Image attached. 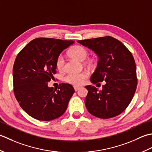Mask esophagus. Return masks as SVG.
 Here are the masks:
<instances>
[{
  "label": "esophagus",
  "instance_id": "1",
  "mask_svg": "<svg viewBox=\"0 0 152 152\" xmlns=\"http://www.w3.org/2000/svg\"><path fill=\"white\" fill-rule=\"evenodd\" d=\"M79 86H74V89H75V91H78V90L79 89Z\"/></svg>",
  "mask_w": 152,
  "mask_h": 152
}]
</instances>
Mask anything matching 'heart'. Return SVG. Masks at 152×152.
Instances as JSON below:
<instances>
[{
	"label": "heart",
	"mask_w": 152,
	"mask_h": 152,
	"mask_svg": "<svg viewBox=\"0 0 152 152\" xmlns=\"http://www.w3.org/2000/svg\"><path fill=\"white\" fill-rule=\"evenodd\" d=\"M69 54L71 56L75 58L80 61L85 60L88 56V52L82 46L76 45L70 49ZM56 67L60 72L65 69V59L62 54H60L56 60ZM88 73L86 71L79 73H69L64 77V80L67 83L73 86H79L83 85L86 79L88 78Z\"/></svg>",
	"instance_id": "b5f03b06"
}]
</instances>
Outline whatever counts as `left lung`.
Returning a JSON list of instances; mask_svg holds the SVG:
<instances>
[{"label": "left lung", "instance_id": "left-lung-1", "mask_svg": "<svg viewBox=\"0 0 152 152\" xmlns=\"http://www.w3.org/2000/svg\"><path fill=\"white\" fill-rule=\"evenodd\" d=\"M77 42L94 51L99 57L91 78L92 83L106 82L100 91L96 86H85L88 91L85 100L86 109L101 119L119 115L131 103L137 89V68L131 52L119 40L110 36Z\"/></svg>", "mask_w": 152, "mask_h": 152}]
</instances>
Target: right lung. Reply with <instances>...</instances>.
Here are the masks:
<instances>
[{
    "label": "right lung",
    "instance_id": "1",
    "mask_svg": "<svg viewBox=\"0 0 152 152\" xmlns=\"http://www.w3.org/2000/svg\"><path fill=\"white\" fill-rule=\"evenodd\" d=\"M73 42L37 38L16 56L13 67L14 93L21 107L34 119L51 121L66 111L75 90L67 83H61L54 89L48 87V83L56 73L57 57Z\"/></svg>",
    "mask_w": 152,
    "mask_h": 152
}]
</instances>
